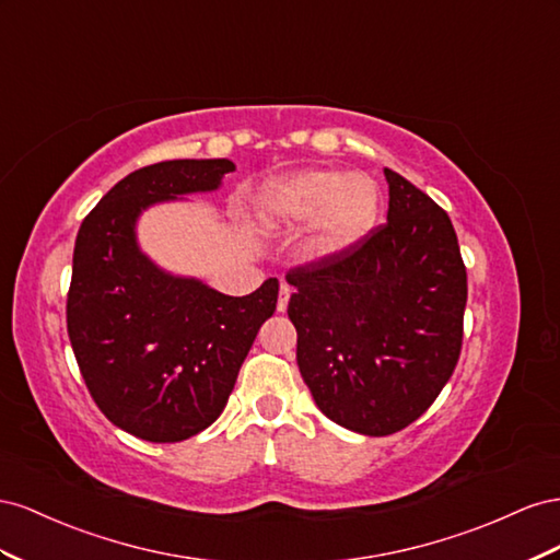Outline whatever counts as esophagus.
Returning <instances> with one entry per match:
<instances>
[{
  "label": "esophagus",
  "mask_w": 560,
  "mask_h": 560,
  "mask_svg": "<svg viewBox=\"0 0 560 560\" xmlns=\"http://www.w3.org/2000/svg\"><path fill=\"white\" fill-rule=\"evenodd\" d=\"M291 285L289 283H281L279 289V302H277V310L279 312H285V307H289V300H291Z\"/></svg>",
  "instance_id": "obj_1"
}]
</instances>
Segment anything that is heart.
<instances>
[{"mask_svg":"<svg viewBox=\"0 0 560 560\" xmlns=\"http://www.w3.org/2000/svg\"><path fill=\"white\" fill-rule=\"evenodd\" d=\"M258 213L277 228L314 220L318 253L347 250L369 234L380 213V187L365 173L307 168L271 180L258 197Z\"/></svg>","mask_w":560,"mask_h":560,"instance_id":"heart-1","label":"heart"}]
</instances>
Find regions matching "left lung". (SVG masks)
I'll return each mask as SVG.
<instances>
[{
  "mask_svg": "<svg viewBox=\"0 0 560 560\" xmlns=\"http://www.w3.org/2000/svg\"><path fill=\"white\" fill-rule=\"evenodd\" d=\"M389 211L347 250L291 269L298 365L328 420L365 436L401 431L451 380L467 305L453 222L385 168Z\"/></svg>",
  "mask_w": 560,
  "mask_h": 560,
  "instance_id": "obj_1",
  "label": "left lung"
}]
</instances>
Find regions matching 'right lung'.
I'll return each instance as SVG.
<instances>
[{
    "mask_svg": "<svg viewBox=\"0 0 560 560\" xmlns=\"http://www.w3.org/2000/svg\"><path fill=\"white\" fill-rule=\"evenodd\" d=\"M234 168L230 159L138 168L79 228L68 293L74 359L105 418L142 441L175 443L211 427L255 335L277 310V279L232 298L168 275L138 246L142 211L213 191Z\"/></svg>",
    "mask_w": 560,
    "mask_h": 560,
    "instance_id": "1",
    "label": "right lung"
}]
</instances>
